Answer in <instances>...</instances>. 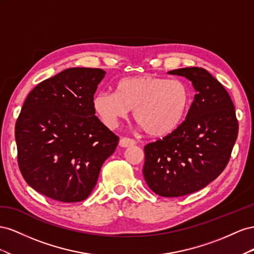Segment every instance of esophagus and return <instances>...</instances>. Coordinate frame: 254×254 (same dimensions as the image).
Masks as SVG:
<instances>
[{"label":"esophagus","instance_id":"obj_1","mask_svg":"<svg viewBox=\"0 0 254 254\" xmlns=\"http://www.w3.org/2000/svg\"><path fill=\"white\" fill-rule=\"evenodd\" d=\"M135 143H136V141L134 139L127 138V137H122V138L119 141V146L122 147V148H127V147L134 146Z\"/></svg>","mask_w":254,"mask_h":254}]
</instances>
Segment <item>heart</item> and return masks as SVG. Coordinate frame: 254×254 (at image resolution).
Returning <instances> with one entry per match:
<instances>
[{
  "label": "heart",
  "instance_id": "heart-1",
  "mask_svg": "<svg viewBox=\"0 0 254 254\" xmlns=\"http://www.w3.org/2000/svg\"><path fill=\"white\" fill-rule=\"evenodd\" d=\"M190 90L179 79L151 75L125 77L116 92H99L92 107L110 128L134 110V118L150 136H166L182 125L190 106Z\"/></svg>",
  "mask_w": 254,
  "mask_h": 254
}]
</instances>
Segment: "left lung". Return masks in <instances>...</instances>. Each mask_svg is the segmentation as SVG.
<instances>
[{
	"mask_svg": "<svg viewBox=\"0 0 254 254\" xmlns=\"http://www.w3.org/2000/svg\"><path fill=\"white\" fill-rule=\"evenodd\" d=\"M168 73L190 79L195 95L182 125L144 147L142 173L152 191L181 197L204 188L226 168L238 122L228 91L208 71L190 67Z\"/></svg>",
	"mask_w": 254,
	"mask_h": 254,
	"instance_id": "left-lung-1",
	"label": "left lung"
}]
</instances>
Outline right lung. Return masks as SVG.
<instances>
[{
	"mask_svg": "<svg viewBox=\"0 0 254 254\" xmlns=\"http://www.w3.org/2000/svg\"><path fill=\"white\" fill-rule=\"evenodd\" d=\"M106 72L69 68L28 93L16 122L18 164L36 191L62 202L85 200L119 138L101 122L93 96Z\"/></svg>",
	"mask_w": 254,
	"mask_h": 254,
	"instance_id": "right-lung-1",
	"label": "right lung"
}]
</instances>
